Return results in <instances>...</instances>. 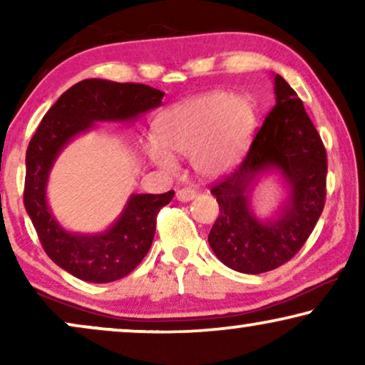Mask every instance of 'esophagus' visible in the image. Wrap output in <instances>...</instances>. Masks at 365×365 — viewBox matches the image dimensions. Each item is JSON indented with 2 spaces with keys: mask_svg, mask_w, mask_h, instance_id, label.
<instances>
[{
  "mask_svg": "<svg viewBox=\"0 0 365 365\" xmlns=\"http://www.w3.org/2000/svg\"><path fill=\"white\" fill-rule=\"evenodd\" d=\"M196 196H197V192L194 191V189H179V191L176 192L178 201H181V202L192 201V199L196 197Z\"/></svg>",
  "mask_w": 365,
  "mask_h": 365,
  "instance_id": "esophagus-1",
  "label": "esophagus"
}]
</instances>
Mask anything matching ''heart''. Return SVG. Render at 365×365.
Wrapping results in <instances>:
<instances>
[{"instance_id": "b5f03b06", "label": "heart", "mask_w": 365, "mask_h": 365, "mask_svg": "<svg viewBox=\"0 0 365 365\" xmlns=\"http://www.w3.org/2000/svg\"><path fill=\"white\" fill-rule=\"evenodd\" d=\"M256 128V108L241 94L212 91L186 99L158 119V139L146 153L159 169L174 173L178 156H191L199 176L217 178L241 161Z\"/></svg>"}]
</instances>
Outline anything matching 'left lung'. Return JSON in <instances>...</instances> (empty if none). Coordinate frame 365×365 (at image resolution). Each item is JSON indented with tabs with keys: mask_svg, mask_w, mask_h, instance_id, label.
<instances>
[{
	"mask_svg": "<svg viewBox=\"0 0 365 365\" xmlns=\"http://www.w3.org/2000/svg\"><path fill=\"white\" fill-rule=\"evenodd\" d=\"M276 106L254 138L247 156L211 194L219 217L209 246L224 266L244 274L272 271L296 256L311 236L326 201L327 156L321 136L286 79L274 74ZM276 173L287 196L271 217H257L253 189Z\"/></svg>",
	"mask_w": 365,
	"mask_h": 365,
	"instance_id": "left-lung-1",
	"label": "left lung"
}]
</instances>
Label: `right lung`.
I'll return each instance as SVG.
<instances>
[{"mask_svg": "<svg viewBox=\"0 0 365 365\" xmlns=\"http://www.w3.org/2000/svg\"><path fill=\"white\" fill-rule=\"evenodd\" d=\"M164 93L146 84L84 79L49 108L26 151L24 207L49 259L74 277L104 284L128 276L151 247L159 209L174 191L131 194L121 214L101 232L64 229L48 202L51 169L64 148L96 123H133L159 108Z\"/></svg>", "mask_w": 365, "mask_h": 365, "instance_id": "1", "label": "right lung"}]
</instances>
